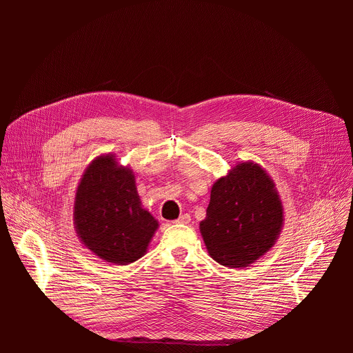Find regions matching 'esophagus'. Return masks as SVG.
I'll use <instances>...</instances> for the list:
<instances>
[{
	"instance_id": "obj_1",
	"label": "esophagus",
	"mask_w": 353,
	"mask_h": 353,
	"mask_svg": "<svg viewBox=\"0 0 353 353\" xmlns=\"http://www.w3.org/2000/svg\"><path fill=\"white\" fill-rule=\"evenodd\" d=\"M190 221H191V216H190L188 214H184V215H180L179 219H176V223H184V225H187V223H190Z\"/></svg>"
}]
</instances>
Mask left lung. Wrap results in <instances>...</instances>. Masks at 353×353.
<instances>
[{"mask_svg":"<svg viewBox=\"0 0 353 353\" xmlns=\"http://www.w3.org/2000/svg\"><path fill=\"white\" fill-rule=\"evenodd\" d=\"M283 226L281 196L270 174L254 162H240L216 180L199 232L221 265L243 268L274 247Z\"/></svg>","mask_w":353,"mask_h":353,"instance_id":"8db88e82","label":"left lung"}]
</instances>
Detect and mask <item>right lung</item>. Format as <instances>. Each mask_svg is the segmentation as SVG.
<instances>
[{
    "label": "right lung",
    "instance_id": "obj_1",
    "mask_svg": "<svg viewBox=\"0 0 353 353\" xmlns=\"http://www.w3.org/2000/svg\"><path fill=\"white\" fill-rule=\"evenodd\" d=\"M74 225L82 244L94 256L117 265L141 259L158 221L142 208L135 176L113 154L90 162L77 187Z\"/></svg>",
    "mask_w": 353,
    "mask_h": 353
}]
</instances>
